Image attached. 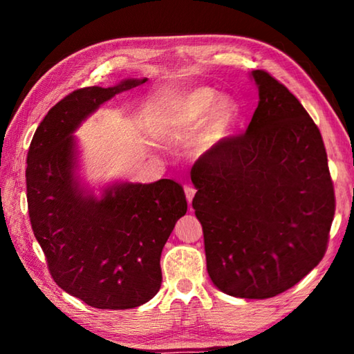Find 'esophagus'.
<instances>
[{
	"instance_id": "1",
	"label": "esophagus",
	"mask_w": 354,
	"mask_h": 354,
	"mask_svg": "<svg viewBox=\"0 0 354 354\" xmlns=\"http://www.w3.org/2000/svg\"><path fill=\"white\" fill-rule=\"evenodd\" d=\"M184 192H185V196H187V201H189V205H190L192 198H194V195H195V192H196V189H195L192 184H184Z\"/></svg>"
}]
</instances>
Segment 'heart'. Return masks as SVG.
<instances>
[{
	"instance_id": "heart-1",
	"label": "heart",
	"mask_w": 354,
	"mask_h": 354,
	"mask_svg": "<svg viewBox=\"0 0 354 354\" xmlns=\"http://www.w3.org/2000/svg\"><path fill=\"white\" fill-rule=\"evenodd\" d=\"M207 111L206 124L198 137V147L207 149L231 133L239 117L236 101L227 97L217 100V92L212 88L198 87L167 98L159 112L158 128L165 136L187 134Z\"/></svg>"
}]
</instances>
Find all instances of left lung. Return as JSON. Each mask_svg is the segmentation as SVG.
Wrapping results in <instances>:
<instances>
[{"instance_id":"obj_1","label":"left lung","mask_w":354,"mask_h":354,"mask_svg":"<svg viewBox=\"0 0 354 354\" xmlns=\"http://www.w3.org/2000/svg\"><path fill=\"white\" fill-rule=\"evenodd\" d=\"M259 88L243 134L220 140L192 167V201L207 273L221 292L272 298L326 253L335 211L320 129L284 84L254 70Z\"/></svg>"}]
</instances>
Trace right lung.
<instances>
[{"instance_id":"obj_1","label":"right lung","mask_w":354,"mask_h":354,"mask_svg":"<svg viewBox=\"0 0 354 354\" xmlns=\"http://www.w3.org/2000/svg\"><path fill=\"white\" fill-rule=\"evenodd\" d=\"M145 81L68 93L48 111L28 151V212L48 270L61 289L98 309H133L159 292L160 253L187 212L173 179L113 185L101 200L75 181L71 133L104 101Z\"/></svg>"}]
</instances>
